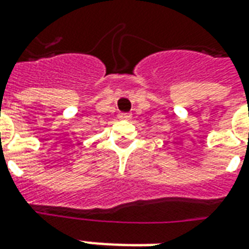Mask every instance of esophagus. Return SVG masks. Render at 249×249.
Segmentation results:
<instances>
[{
    "mask_svg": "<svg viewBox=\"0 0 249 249\" xmlns=\"http://www.w3.org/2000/svg\"><path fill=\"white\" fill-rule=\"evenodd\" d=\"M119 119L120 120H129L130 119V113H120Z\"/></svg>",
    "mask_w": 249,
    "mask_h": 249,
    "instance_id": "obj_1",
    "label": "esophagus"
}]
</instances>
